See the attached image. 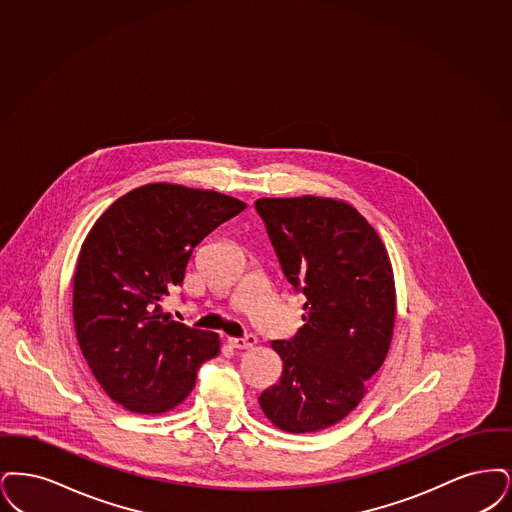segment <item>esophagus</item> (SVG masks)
I'll return each instance as SVG.
<instances>
[{
    "mask_svg": "<svg viewBox=\"0 0 512 512\" xmlns=\"http://www.w3.org/2000/svg\"><path fill=\"white\" fill-rule=\"evenodd\" d=\"M227 342L237 350H248L258 342V338H256V334L248 333L243 338H227Z\"/></svg>",
    "mask_w": 512,
    "mask_h": 512,
    "instance_id": "esophagus-1",
    "label": "esophagus"
}]
</instances>
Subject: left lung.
<instances>
[{
  "label": "left lung",
  "mask_w": 512,
  "mask_h": 512,
  "mask_svg": "<svg viewBox=\"0 0 512 512\" xmlns=\"http://www.w3.org/2000/svg\"><path fill=\"white\" fill-rule=\"evenodd\" d=\"M290 287L304 296V325L273 340L283 359L260 407L277 428L306 434L342 421L384 363L396 319V289L377 231L344 200L258 199Z\"/></svg>",
  "instance_id": "8db88e82"
}]
</instances>
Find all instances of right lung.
Instances as JSON below:
<instances>
[{"mask_svg": "<svg viewBox=\"0 0 512 512\" xmlns=\"http://www.w3.org/2000/svg\"><path fill=\"white\" fill-rule=\"evenodd\" d=\"M245 208L216 191L149 183L114 200L91 227L72 313L80 350L111 400L134 413H166L218 356V334L170 321L160 302L183 283L200 241Z\"/></svg>", "mask_w": 512, "mask_h": 512, "instance_id": "add662e5", "label": "right lung"}]
</instances>
